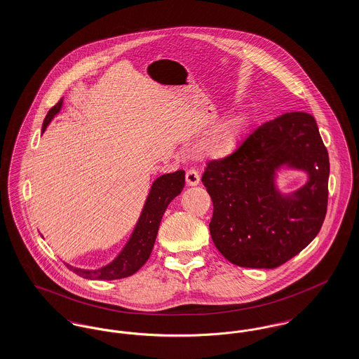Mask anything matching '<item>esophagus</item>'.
<instances>
[{
  "mask_svg": "<svg viewBox=\"0 0 359 359\" xmlns=\"http://www.w3.org/2000/svg\"><path fill=\"white\" fill-rule=\"evenodd\" d=\"M186 182H187V186L195 187V186L199 184L201 176H199V173L195 171V170H189V171H187V173H186Z\"/></svg>",
  "mask_w": 359,
  "mask_h": 359,
  "instance_id": "1",
  "label": "esophagus"
}]
</instances>
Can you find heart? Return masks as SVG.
Returning a JSON list of instances; mask_svg holds the SVG:
<instances>
[{"mask_svg": "<svg viewBox=\"0 0 359 359\" xmlns=\"http://www.w3.org/2000/svg\"><path fill=\"white\" fill-rule=\"evenodd\" d=\"M245 132L246 118L242 114L227 116L195 142L192 152L198 157L211 160L227 158L238 151Z\"/></svg>", "mask_w": 359, "mask_h": 359, "instance_id": "1", "label": "heart"}]
</instances>
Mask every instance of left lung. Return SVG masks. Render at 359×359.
I'll list each match as a JSON object with an SVG mask.
<instances>
[{"label": "left lung", "mask_w": 359, "mask_h": 359, "mask_svg": "<svg viewBox=\"0 0 359 359\" xmlns=\"http://www.w3.org/2000/svg\"><path fill=\"white\" fill-rule=\"evenodd\" d=\"M308 173L296 191L281 193V169ZM330 161L315 118L285 113L261 125L233 156L207 164L202 182L214 212L210 233L231 264L273 269L318 236L327 212Z\"/></svg>", "instance_id": "left-lung-1"}]
</instances>
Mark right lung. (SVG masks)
<instances>
[{
    "label": "right lung",
    "instance_id": "add662e5",
    "mask_svg": "<svg viewBox=\"0 0 359 359\" xmlns=\"http://www.w3.org/2000/svg\"><path fill=\"white\" fill-rule=\"evenodd\" d=\"M62 106L63 100H60L48 111L43 122L41 133L46 132L53 117L62 110ZM184 176L186 172L180 170L161 175L154 180L130 238L122 248L120 255L110 264L91 271L74 268L72 265L66 264L69 271L88 280H118L136 273L152 253L161 218L168 205L183 191L186 182Z\"/></svg>",
    "mask_w": 359,
    "mask_h": 359
}]
</instances>
